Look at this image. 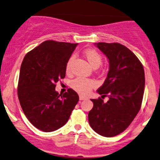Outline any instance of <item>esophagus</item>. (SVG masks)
Instances as JSON below:
<instances>
[{
	"mask_svg": "<svg viewBox=\"0 0 160 160\" xmlns=\"http://www.w3.org/2000/svg\"><path fill=\"white\" fill-rule=\"evenodd\" d=\"M87 99V97H84L83 96H80V100H85Z\"/></svg>",
	"mask_w": 160,
	"mask_h": 160,
	"instance_id": "1",
	"label": "esophagus"
}]
</instances>
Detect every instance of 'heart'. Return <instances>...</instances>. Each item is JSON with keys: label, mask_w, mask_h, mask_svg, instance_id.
I'll use <instances>...</instances> for the list:
<instances>
[{"label": "heart", "mask_w": 160, "mask_h": 160, "mask_svg": "<svg viewBox=\"0 0 160 160\" xmlns=\"http://www.w3.org/2000/svg\"><path fill=\"white\" fill-rule=\"evenodd\" d=\"M84 57L86 58L89 64L93 68H97L102 64V58L101 54L95 49H87L84 52ZM73 57L72 56L67 63L66 71L67 72H70L71 71V63L73 61ZM97 83L93 80L91 79H85V78H79L75 79L72 82V88L74 89L76 92L81 95H87L91 91V89L95 88Z\"/></svg>", "instance_id": "b5f03b06"}]
</instances>
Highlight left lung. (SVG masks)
Returning <instances> with one entry per match:
<instances>
[{
  "label": "left lung",
  "mask_w": 160,
  "mask_h": 160,
  "mask_svg": "<svg viewBox=\"0 0 160 160\" xmlns=\"http://www.w3.org/2000/svg\"><path fill=\"white\" fill-rule=\"evenodd\" d=\"M108 58L109 71L104 83L97 90L109 99H91L89 112L91 128L102 136H116L123 132L139 112L145 87L144 70L139 59L120 43L96 44Z\"/></svg>",
  "instance_id": "1"
}]
</instances>
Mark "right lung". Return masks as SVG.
Masks as SVG:
<instances>
[{
  "mask_svg": "<svg viewBox=\"0 0 160 160\" xmlns=\"http://www.w3.org/2000/svg\"><path fill=\"white\" fill-rule=\"evenodd\" d=\"M77 45L47 40L28 52L21 64L17 88L20 106L28 120L45 132L64 126L79 101L71 88L63 95L55 91Z\"/></svg>",
  "mask_w": 160,
  "mask_h": 160,
  "instance_id": "1",
  "label": "right lung"
}]
</instances>
